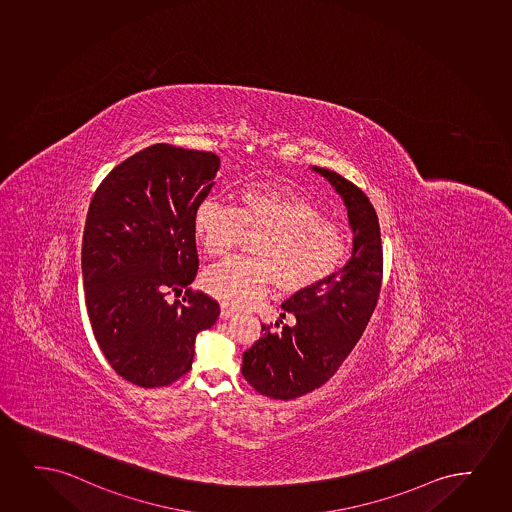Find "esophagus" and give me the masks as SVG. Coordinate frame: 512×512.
<instances>
[{
  "instance_id": "34e87169",
  "label": "esophagus",
  "mask_w": 512,
  "mask_h": 512,
  "mask_svg": "<svg viewBox=\"0 0 512 512\" xmlns=\"http://www.w3.org/2000/svg\"><path fill=\"white\" fill-rule=\"evenodd\" d=\"M233 313H235V311H233V308H230V306H227V305H221V313H220L221 318L233 317Z\"/></svg>"
}]
</instances>
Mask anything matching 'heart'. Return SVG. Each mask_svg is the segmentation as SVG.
<instances>
[{"label": "heart", "instance_id": "obj_1", "mask_svg": "<svg viewBox=\"0 0 512 512\" xmlns=\"http://www.w3.org/2000/svg\"><path fill=\"white\" fill-rule=\"evenodd\" d=\"M239 209L204 199L194 232L209 256H225L244 233L261 232L253 258H230L202 273V287L233 308L251 306L275 284L280 294H301L343 268L350 244L336 223L305 195L282 183L242 188Z\"/></svg>", "mask_w": 512, "mask_h": 512}]
</instances>
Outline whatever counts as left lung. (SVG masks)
Returning <instances> with one entry per match:
<instances>
[{
  "label": "left lung",
  "instance_id": "8db88e82",
  "mask_svg": "<svg viewBox=\"0 0 512 512\" xmlns=\"http://www.w3.org/2000/svg\"><path fill=\"white\" fill-rule=\"evenodd\" d=\"M311 169L341 195L348 209L353 249L334 277L285 301L282 308L296 320L292 327L284 325L277 332L272 325L261 324L263 336L244 351L242 376L259 395L275 400L306 395L336 374L362 337L381 291V228L376 209L343 176L317 166Z\"/></svg>",
  "mask_w": 512,
  "mask_h": 512
}]
</instances>
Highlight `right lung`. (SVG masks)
Returning <instances> with one entry per match:
<instances>
[{
	"label": "right lung",
	"instance_id": "right-lung-1",
	"mask_svg": "<svg viewBox=\"0 0 512 512\" xmlns=\"http://www.w3.org/2000/svg\"><path fill=\"white\" fill-rule=\"evenodd\" d=\"M218 169L213 152L156 143L112 169L91 199L81 251L86 308L112 369L136 386L187 374L195 337L220 315L201 291L165 301L197 275L194 213Z\"/></svg>",
	"mask_w": 512,
	"mask_h": 512
}]
</instances>
